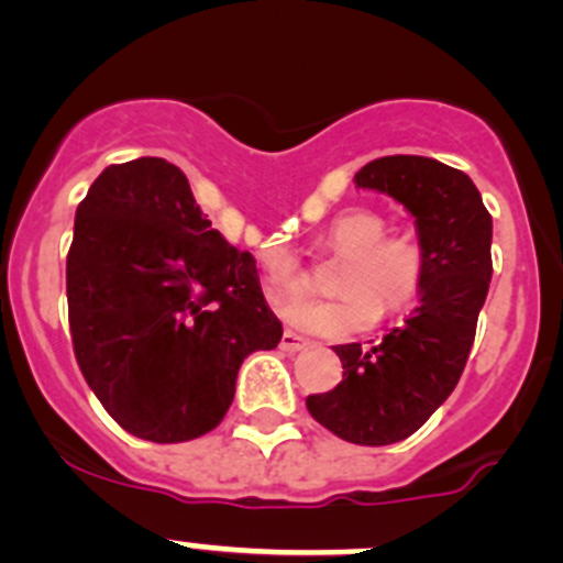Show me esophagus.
<instances>
[{"instance_id": "34e87169", "label": "esophagus", "mask_w": 563, "mask_h": 563, "mask_svg": "<svg viewBox=\"0 0 563 563\" xmlns=\"http://www.w3.org/2000/svg\"><path fill=\"white\" fill-rule=\"evenodd\" d=\"M306 344H309V342H306L303 336H298V333H295V331H284L279 347L284 350V353H298V350H303Z\"/></svg>"}]
</instances>
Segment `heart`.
Masks as SVG:
<instances>
[{"mask_svg": "<svg viewBox=\"0 0 563 563\" xmlns=\"http://www.w3.org/2000/svg\"><path fill=\"white\" fill-rule=\"evenodd\" d=\"M325 246L344 260L336 279L339 300H292L282 317L292 328L325 339H347L366 331L377 311L394 314L413 303L427 274V249L410 230H386L375 210H347L325 230ZM265 284L276 298L306 289V271L289 249L271 246L260 254Z\"/></svg>", "mask_w": 563, "mask_h": 563, "instance_id": "heart-1", "label": "heart"}]
</instances>
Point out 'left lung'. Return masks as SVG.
I'll return each instance as SVG.
<instances>
[{
	"mask_svg": "<svg viewBox=\"0 0 563 563\" xmlns=\"http://www.w3.org/2000/svg\"><path fill=\"white\" fill-rule=\"evenodd\" d=\"M402 202L427 249L421 303L383 342L339 344L342 383L306 397L342 441L388 446L413 435L457 386L493 279V216L465 172L424 155H386L355 175Z\"/></svg>",
	"mask_w": 563,
	"mask_h": 563,
	"instance_id": "obj_1",
	"label": "left lung"
}]
</instances>
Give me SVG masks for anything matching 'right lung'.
<instances>
[{"label": "right lung", "mask_w": 563, "mask_h": 563, "mask_svg": "<svg viewBox=\"0 0 563 563\" xmlns=\"http://www.w3.org/2000/svg\"><path fill=\"white\" fill-rule=\"evenodd\" d=\"M68 322L87 386L131 435L183 443L221 424L238 369L282 342L257 263L164 158L106 166L76 210Z\"/></svg>", "instance_id": "right-lung-1"}]
</instances>
